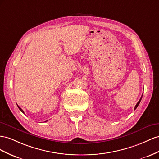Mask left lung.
<instances>
[{
	"instance_id": "1",
	"label": "left lung",
	"mask_w": 159,
	"mask_h": 159,
	"mask_svg": "<svg viewBox=\"0 0 159 159\" xmlns=\"http://www.w3.org/2000/svg\"><path fill=\"white\" fill-rule=\"evenodd\" d=\"M142 97H143V95H142V97H140V100H139V102L137 103V105H136V106H135V107H134V110L136 109V108H137V107L139 106V103L140 102V101H141V99H142Z\"/></svg>"
}]
</instances>
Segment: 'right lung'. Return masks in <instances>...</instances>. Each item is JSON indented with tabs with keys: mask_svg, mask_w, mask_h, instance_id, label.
Returning a JSON list of instances; mask_svg holds the SVG:
<instances>
[{
	"mask_svg": "<svg viewBox=\"0 0 159 159\" xmlns=\"http://www.w3.org/2000/svg\"><path fill=\"white\" fill-rule=\"evenodd\" d=\"M18 106V105H17ZM18 107H19V110L22 112H23L24 113V114H25V112H24V111H22V108L20 107H19V106H18Z\"/></svg>",
	"mask_w": 159,
	"mask_h": 159,
	"instance_id": "1",
	"label": "right lung"
}]
</instances>
